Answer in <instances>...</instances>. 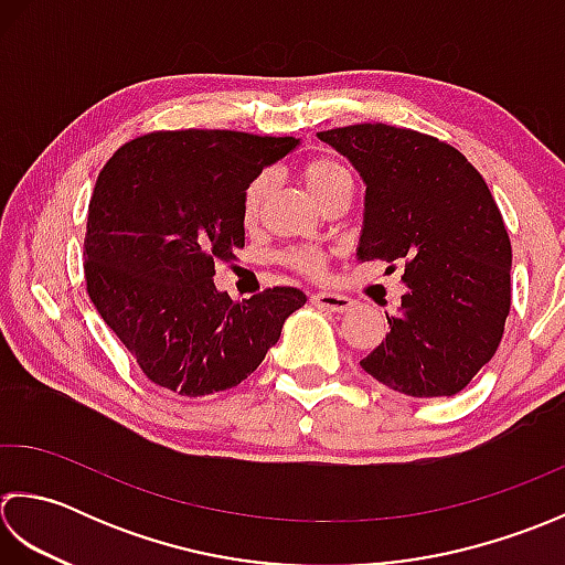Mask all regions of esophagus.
Returning <instances> with one entry per match:
<instances>
[{
  "label": "esophagus",
  "mask_w": 565,
  "mask_h": 565,
  "mask_svg": "<svg viewBox=\"0 0 565 565\" xmlns=\"http://www.w3.org/2000/svg\"><path fill=\"white\" fill-rule=\"evenodd\" d=\"M312 302L317 307H324L329 312H349L353 307V299L347 295H339V292H319L312 297Z\"/></svg>",
  "instance_id": "1"
}]
</instances>
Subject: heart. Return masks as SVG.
I'll return each instance as SVG.
<instances>
[{
	"mask_svg": "<svg viewBox=\"0 0 565 565\" xmlns=\"http://www.w3.org/2000/svg\"><path fill=\"white\" fill-rule=\"evenodd\" d=\"M302 180H305L307 190L312 192L319 202L324 200L331 190L343 185V182H351L349 170L331 158L309 160L302 170ZM268 190H270L268 175H258L256 180L248 182V188L244 192V218L246 222H253V218L260 214V206L268 198ZM292 263L305 273H312V275L324 273V256L317 250H297V253H292Z\"/></svg>",
	"mask_w": 565,
	"mask_h": 565,
	"instance_id": "1",
	"label": "heart"
}]
</instances>
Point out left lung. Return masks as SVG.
<instances>
[{
    "mask_svg": "<svg viewBox=\"0 0 565 565\" xmlns=\"http://www.w3.org/2000/svg\"><path fill=\"white\" fill-rule=\"evenodd\" d=\"M365 185L355 258L405 266L385 341L361 361L412 397L460 393L500 347L512 246L480 172L439 138L387 124L317 134Z\"/></svg>",
    "mask_w": 565,
    "mask_h": 565,
    "instance_id": "8db88e82",
    "label": "left lung"
}]
</instances>
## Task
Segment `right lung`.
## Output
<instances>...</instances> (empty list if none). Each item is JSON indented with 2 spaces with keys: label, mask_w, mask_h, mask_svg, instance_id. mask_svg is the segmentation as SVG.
Segmentation results:
<instances>
[{
  "label": "right lung",
  "mask_w": 565,
  "mask_h": 565,
  "mask_svg": "<svg viewBox=\"0 0 565 565\" xmlns=\"http://www.w3.org/2000/svg\"><path fill=\"white\" fill-rule=\"evenodd\" d=\"M297 138L158 131L102 168L85 236L87 292L151 383L185 397L236 387L307 302L273 287L234 302L216 263L246 244L244 192Z\"/></svg>",
  "instance_id": "add662e5"
}]
</instances>
